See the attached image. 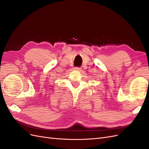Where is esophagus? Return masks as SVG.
I'll list each match as a JSON object with an SVG mask.
<instances>
[{"label": "esophagus", "instance_id": "esophagus-1", "mask_svg": "<svg viewBox=\"0 0 149 149\" xmlns=\"http://www.w3.org/2000/svg\"><path fill=\"white\" fill-rule=\"evenodd\" d=\"M74 70H75V71H80L81 70V68L75 67V68H74Z\"/></svg>", "mask_w": 149, "mask_h": 149}]
</instances>
